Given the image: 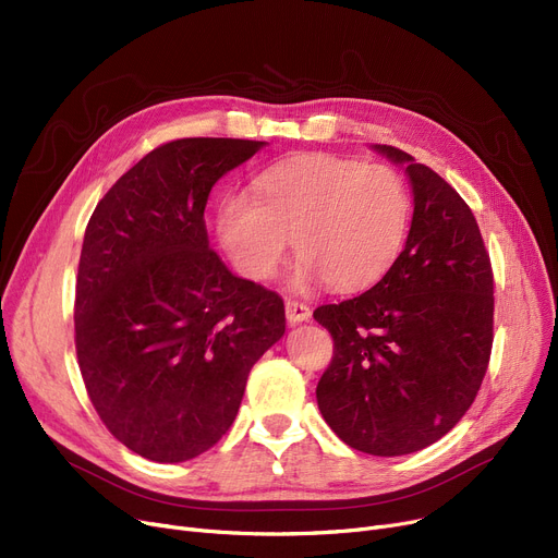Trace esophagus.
Returning a JSON list of instances; mask_svg holds the SVG:
<instances>
[{
    "mask_svg": "<svg viewBox=\"0 0 558 558\" xmlns=\"http://www.w3.org/2000/svg\"><path fill=\"white\" fill-rule=\"evenodd\" d=\"M284 312H287V320L289 324H303V320H307L312 316V310L307 303H301V301H294V299H287L284 303Z\"/></svg>",
    "mask_w": 558,
    "mask_h": 558,
    "instance_id": "1",
    "label": "esophagus"
}]
</instances>
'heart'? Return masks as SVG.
<instances>
[{"label":"heart","instance_id":"b5f03b06","mask_svg":"<svg viewBox=\"0 0 558 558\" xmlns=\"http://www.w3.org/2000/svg\"><path fill=\"white\" fill-rule=\"evenodd\" d=\"M412 196L387 165L305 154L264 169L253 198L228 196L217 217L221 246L246 278L276 276L289 238L299 253L296 284L324 280L332 291L375 284L398 259Z\"/></svg>","mask_w":558,"mask_h":558}]
</instances>
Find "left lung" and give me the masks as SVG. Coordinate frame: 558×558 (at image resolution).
<instances>
[{"instance_id":"left-lung-1","label":"left lung","mask_w":558,"mask_h":558,"mask_svg":"<svg viewBox=\"0 0 558 558\" xmlns=\"http://www.w3.org/2000/svg\"><path fill=\"white\" fill-rule=\"evenodd\" d=\"M375 149L404 165L412 228L383 280L314 310L335 341L316 400L345 446L398 457L438 441L475 402L493 348V269L457 190L396 146Z\"/></svg>"}]
</instances>
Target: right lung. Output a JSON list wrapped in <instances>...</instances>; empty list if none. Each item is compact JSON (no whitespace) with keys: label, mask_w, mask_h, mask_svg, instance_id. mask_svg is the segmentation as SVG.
I'll use <instances>...</instances> for the list:
<instances>
[{"label":"right lung","mask_w":558,"mask_h":558,"mask_svg":"<svg viewBox=\"0 0 558 558\" xmlns=\"http://www.w3.org/2000/svg\"><path fill=\"white\" fill-rule=\"evenodd\" d=\"M262 146L165 142L87 221L76 360L108 432L144 459L179 463L210 450L238 416L253 364L284 335L282 299L232 276L203 219L213 185Z\"/></svg>","instance_id":"right-lung-1"}]
</instances>
